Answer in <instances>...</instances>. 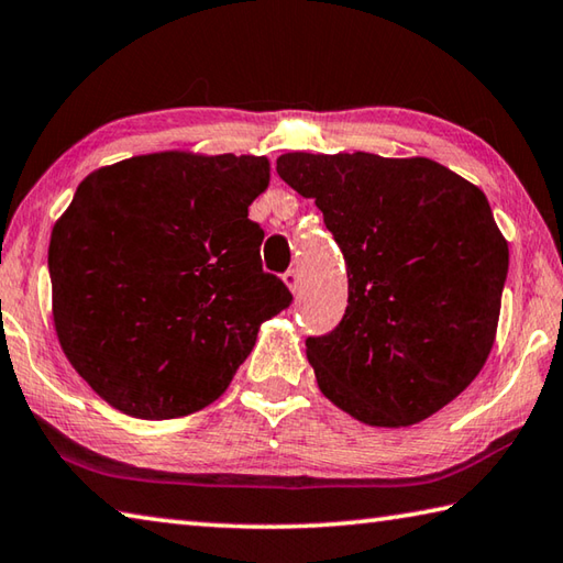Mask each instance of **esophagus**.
<instances>
[{
    "mask_svg": "<svg viewBox=\"0 0 563 563\" xmlns=\"http://www.w3.org/2000/svg\"><path fill=\"white\" fill-rule=\"evenodd\" d=\"M283 283L288 285L290 292H298L300 290V273L298 271H288L283 275Z\"/></svg>",
    "mask_w": 563,
    "mask_h": 563,
    "instance_id": "esophagus-1",
    "label": "esophagus"
}]
</instances>
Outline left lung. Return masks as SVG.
Returning a JSON list of instances; mask_svg holds the SVG:
<instances>
[{
	"instance_id": "1",
	"label": "left lung",
	"mask_w": 563,
	"mask_h": 563,
	"mask_svg": "<svg viewBox=\"0 0 563 563\" xmlns=\"http://www.w3.org/2000/svg\"><path fill=\"white\" fill-rule=\"evenodd\" d=\"M346 261L350 305L310 336L320 391L356 421H426L470 386L495 344L509 249L483 189L428 157H278Z\"/></svg>"
}]
</instances>
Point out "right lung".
Instances as JSON below:
<instances>
[{
	"label": "right lung",
	"mask_w": 563,
	"mask_h": 563,
	"mask_svg": "<svg viewBox=\"0 0 563 563\" xmlns=\"http://www.w3.org/2000/svg\"><path fill=\"white\" fill-rule=\"evenodd\" d=\"M271 162L152 152L78 184L48 243L60 350L118 411L165 421L227 391L261 324L292 300L249 219Z\"/></svg>",
	"instance_id": "right-lung-1"
}]
</instances>
